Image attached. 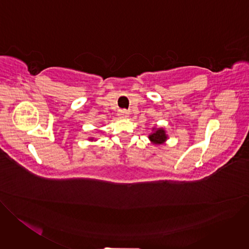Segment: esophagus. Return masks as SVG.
<instances>
[{
  "instance_id": "34e87169",
  "label": "esophagus",
  "mask_w": 249,
  "mask_h": 249,
  "mask_svg": "<svg viewBox=\"0 0 249 249\" xmlns=\"http://www.w3.org/2000/svg\"><path fill=\"white\" fill-rule=\"evenodd\" d=\"M118 116L120 118H127L129 116V112L127 110H120L118 113Z\"/></svg>"
}]
</instances>
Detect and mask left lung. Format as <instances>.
I'll use <instances>...</instances> for the list:
<instances>
[{
	"instance_id": "8db88e82",
	"label": "left lung",
	"mask_w": 249,
	"mask_h": 249,
	"mask_svg": "<svg viewBox=\"0 0 249 249\" xmlns=\"http://www.w3.org/2000/svg\"><path fill=\"white\" fill-rule=\"evenodd\" d=\"M149 140L153 145H163L168 139V135L166 134V131L162 127H153L152 133L149 135Z\"/></svg>"
}]
</instances>
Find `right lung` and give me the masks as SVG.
I'll list each match as a JSON object with an SVG mask.
<instances>
[{
    "label": "right lung",
    "instance_id": "obj_1",
    "mask_svg": "<svg viewBox=\"0 0 249 249\" xmlns=\"http://www.w3.org/2000/svg\"><path fill=\"white\" fill-rule=\"evenodd\" d=\"M89 141H93L94 138H89ZM94 141H96V140H94Z\"/></svg>",
    "mask_w": 249,
    "mask_h": 249
}]
</instances>
